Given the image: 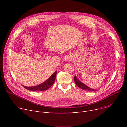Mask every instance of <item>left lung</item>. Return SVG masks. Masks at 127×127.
Returning a JSON list of instances; mask_svg holds the SVG:
<instances>
[{"label": "left lung", "instance_id": "1", "mask_svg": "<svg viewBox=\"0 0 127 127\" xmlns=\"http://www.w3.org/2000/svg\"><path fill=\"white\" fill-rule=\"evenodd\" d=\"M74 80H75V82L76 84L78 86L79 88L81 89L82 90H85V91H96L94 89H92L89 88V86H88L87 85H85V84H84L83 82H82L81 81L79 80L78 78H77L76 76H75V77H74Z\"/></svg>", "mask_w": 127, "mask_h": 127}]
</instances>
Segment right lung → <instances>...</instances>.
Wrapping results in <instances>:
<instances>
[{
	"instance_id": "1",
	"label": "right lung",
	"mask_w": 127,
	"mask_h": 127,
	"mask_svg": "<svg viewBox=\"0 0 127 127\" xmlns=\"http://www.w3.org/2000/svg\"><path fill=\"white\" fill-rule=\"evenodd\" d=\"M57 75V71L53 73V74L45 82L40 84L34 86H26L23 85V86L27 90L31 91H43L49 89L55 82Z\"/></svg>"
}]
</instances>
